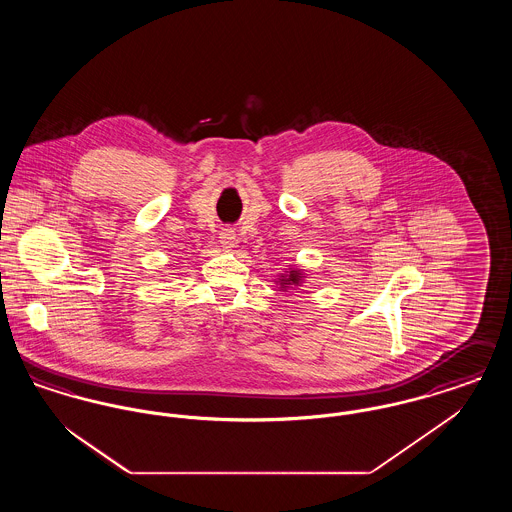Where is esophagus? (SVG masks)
Segmentation results:
<instances>
[{
    "label": "esophagus",
    "mask_w": 512,
    "mask_h": 512,
    "mask_svg": "<svg viewBox=\"0 0 512 512\" xmlns=\"http://www.w3.org/2000/svg\"><path fill=\"white\" fill-rule=\"evenodd\" d=\"M220 244L224 245V247H234V244H236V232L232 228H224L220 232Z\"/></svg>",
    "instance_id": "34e87169"
}]
</instances>
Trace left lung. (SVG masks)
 I'll return each instance as SVG.
<instances>
[{"mask_svg":"<svg viewBox=\"0 0 512 512\" xmlns=\"http://www.w3.org/2000/svg\"><path fill=\"white\" fill-rule=\"evenodd\" d=\"M299 278H297V272H290V278L286 280V282H297Z\"/></svg>","mask_w":512,"mask_h":512,"instance_id":"1","label":"left lung"}]
</instances>
